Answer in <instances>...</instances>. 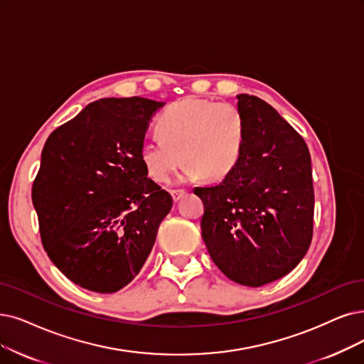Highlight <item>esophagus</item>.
Returning a JSON list of instances; mask_svg holds the SVG:
<instances>
[{"mask_svg": "<svg viewBox=\"0 0 364 364\" xmlns=\"http://www.w3.org/2000/svg\"><path fill=\"white\" fill-rule=\"evenodd\" d=\"M170 194H171V197H173L174 201H179V200L185 196V191H183V190H174V191H171Z\"/></svg>", "mask_w": 364, "mask_h": 364, "instance_id": "esophagus-1", "label": "esophagus"}]
</instances>
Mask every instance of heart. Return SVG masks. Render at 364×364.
Listing matches in <instances>:
<instances>
[{"mask_svg": "<svg viewBox=\"0 0 364 364\" xmlns=\"http://www.w3.org/2000/svg\"><path fill=\"white\" fill-rule=\"evenodd\" d=\"M159 136L140 144V158L149 176L167 182L183 156V176L198 179L203 174L221 179L240 161L246 121L235 105L185 97L171 103L158 118Z\"/></svg>", "mask_w": 364, "mask_h": 364, "instance_id": "obj_1", "label": "heart"}]
</instances>
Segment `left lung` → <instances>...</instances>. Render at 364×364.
Segmentation results:
<instances>
[{
	"mask_svg": "<svg viewBox=\"0 0 364 364\" xmlns=\"http://www.w3.org/2000/svg\"><path fill=\"white\" fill-rule=\"evenodd\" d=\"M246 121L240 161L223 182L197 186L205 205L201 237L228 279L261 287L291 272L314 228L311 154L296 129L264 100L239 94Z\"/></svg>",
	"mask_w": 364,
	"mask_h": 364,
	"instance_id": "8db88e82",
	"label": "left lung"
}]
</instances>
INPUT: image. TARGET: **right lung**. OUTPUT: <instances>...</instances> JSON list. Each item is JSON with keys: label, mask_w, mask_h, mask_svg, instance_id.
I'll use <instances>...</instances> for the list:
<instances>
[{"label": "right lung", "mask_w": 364, "mask_h": 364, "mask_svg": "<svg viewBox=\"0 0 364 364\" xmlns=\"http://www.w3.org/2000/svg\"><path fill=\"white\" fill-rule=\"evenodd\" d=\"M164 103L101 98L58 127L33 183L40 236L52 263L76 285L114 293L149 257L171 196L144 168L140 144Z\"/></svg>", "instance_id": "add662e5"}]
</instances>
